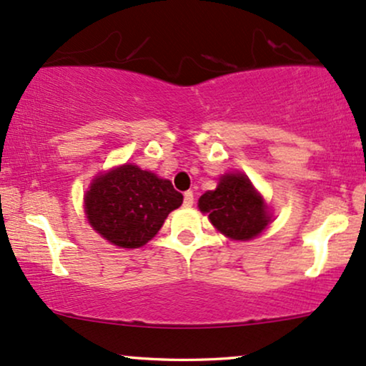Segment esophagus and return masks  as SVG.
Wrapping results in <instances>:
<instances>
[{"label": "esophagus", "mask_w": 366, "mask_h": 366, "mask_svg": "<svg viewBox=\"0 0 366 366\" xmlns=\"http://www.w3.org/2000/svg\"><path fill=\"white\" fill-rule=\"evenodd\" d=\"M192 203H194V194H192L191 191L184 192V204H186V207H192Z\"/></svg>", "instance_id": "34e87169"}]
</instances>
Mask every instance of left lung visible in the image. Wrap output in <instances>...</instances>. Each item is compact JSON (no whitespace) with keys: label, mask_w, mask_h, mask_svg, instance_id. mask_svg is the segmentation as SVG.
I'll list each match as a JSON object with an SVG mask.
<instances>
[{"label":"left lung","mask_w":366,"mask_h":366,"mask_svg":"<svg viewBox=\"0 0 366 366\" xmlns=\"http://www.w3.org/2000/svg\"><path fill=\"white\" fill-rule=\"evenodd\" d=\"M197 207L224 236L236 241L256 237L270 222L263 197L242 174L224 175L215 191L199 197Z\"/></svg>","instance_id":"1"}]
</instances>
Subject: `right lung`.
Listing matches in <instances>:
<instances>
[{
	"label": "right lung",
	"instance_id": "1",
	"mask_svg": "<svg viewBox=\"0 0 366 366\" xmlns=\"http://www.w3.org/2000/svg\"><path fill=\"white\" fill-rule=\"evenodd\" d=\"M170 180L136 165L99 175L86 194L92 229L119 247H141L162 229L170 212L182 204Z\"/></svg>",
	"mask_w": 366,
	"mask_h": 366
}]
</instances>
